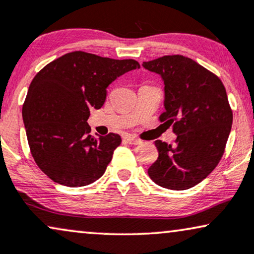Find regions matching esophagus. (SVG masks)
Instances as JSON below:
<instances>
[{"label": "esophagus", "instance_id": "34e87169", "mask_svg": "<svg viewBox=\"0 0 254 254\" xmlns=\"http://www.w3.org/2000/svg\"><path fill=\"white\" fill-rule=\"evenodd\" d=\"M125 139H127V142L131 144V145H138V144L142 143V140L138 139V138H136V137H132V136L125 137Z\"/></svg>", "mask_w": 254, "mask_h": 254}]
</instances>
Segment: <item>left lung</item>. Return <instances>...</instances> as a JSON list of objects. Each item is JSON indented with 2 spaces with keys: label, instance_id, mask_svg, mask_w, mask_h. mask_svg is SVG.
<instances>
[{
  "label": "left lung",
  "instance_id": "obj_1",
  "mask_svg": "<svg viewBox=\"0 0 254 254\" xmlns=\"http://www.w3.org/2000/svg\"><path fill=\"white\" fill-rule=\"evenodd\" d=\"M164 81L160 122L177 134L175 145L156 140L158 159L147 170L162 188L188 190L213 171L225 151L233 114L219 77L182 55L144 62Z\"/></svg>",
  "mask_w": 254,
  "mask_h": 254
}]
</instances>
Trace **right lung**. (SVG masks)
I'll list each match as a JSON object with an SVG mask.
<instances>
[{"mask_svg":"<svg viewBox=\"0 0 254 254\" xmlns=\"http://www.w3.org/2000/svg\"><path fill=\"white\" fill-rule=\"evenodd\" d=\"M139 66L134 60L72 51L34 77L22 116L31 155L51 181L78 188L103 176L122 138L112 132L91 136L90 109L103 107L108 86Z\"/></svg>","mask_w":254,"mask_h":254,"instance_id":"add662e5","label":"right lung"}]
</instances>
